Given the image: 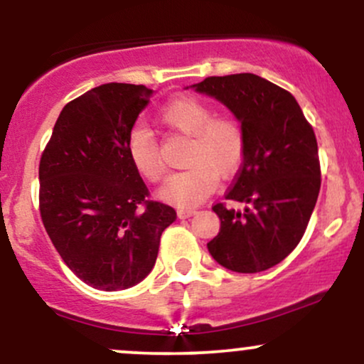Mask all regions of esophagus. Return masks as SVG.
Listing matches in <instances>:
<instances>
[{
    "label": "esophagus",
    "instance_id": "1",
    "mask_svg": "<svg viewBox=\"0 0 364 364\" xmlns=\"http://www.w3.org/2000/svg\"><path fill=\"white\" fill-rule=\"evenodd\" d=\"M196 214V208H178V217L179 219H190Z\"/></svg>",
    "mask_w": 364,
    "mask_h": 364
}]
</instances>
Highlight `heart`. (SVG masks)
Listing matches in <instances>:
<instances>
[{
  "label": "heart",
  "mask_w": 364,
  "mask_h": 364,
  "mask_svg": "<svg viewBox=\"0 0 364 364\" xmlns=\"http://www.w3.org/2000/svg\"><path fill=\"white\" fill-rule=\"evenodd\" d=\"M164 127L190 136L186 169L171 174L159 190L164 202L178 207H196L215 190L217 175L228 176L240 168L245 154V135L240 123L214 116L212 107L195 97H178L159 111ZM128 157L136 173L150 181L162 176L157 141L147 128L136 127L128 136Z\"/></svg>",
  "instance_id": "obj_1"
}]
</instances>
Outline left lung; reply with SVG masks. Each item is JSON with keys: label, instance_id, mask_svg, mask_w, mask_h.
Masks as SVG:
<instances>
[{"label": "left lung", "instance_id": "left-lung-1", "mask_svg": "<svg viewBox=\"0 0 364 364\" xmlns=\"http://www.w3.org/2000/svg\"><path fill=\"white\" fill-rule=\"evenodd\" d=\"M190 87L228 107L245 135L243 164L225 193L243 207H212L220 229L208 253L232 272H262L298 246L313 214L320 191L315 133L289 92L258 75L208 77Z\"/></svg>", "mask_w": 364, "mask_h": 364}]
</instances>
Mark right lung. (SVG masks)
<instances>
[{
    "instance_id": "obj_1",
    "label": "right lung",
    "mask_w": 364,
    "mask_h": 364,
    "mask_svg": "<svg viewBox=\"0 0 364 364\" xmlns=\"http://www.w3.org/2000/svg\"><path fill=\"white\" fill-rule=\"evenodd\" d=\"M152 89L104 83L68 102L39 164V207L63 262L94 289L136 286L156 265L176 210L147 200L128 136Z\"/></svg>"
}]
</instances>
